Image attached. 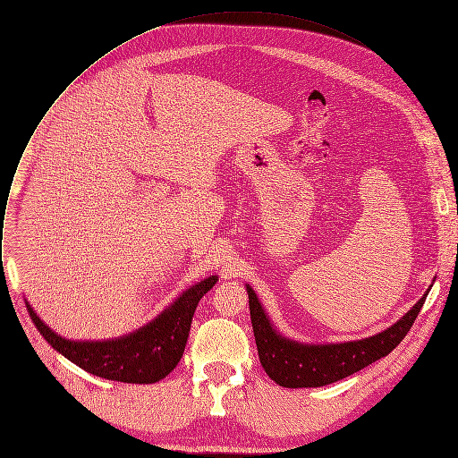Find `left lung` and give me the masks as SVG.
<instances>
[{
    "instance_id": "obj_1",
    "label": "left lung",
    "mask_w": 458,
    "mask_h": 458,
    "mask_svg": "<svg viewBox=\"0 0 458 458\" xmlns=\"http://www.w3.org/2000/svg\"><path fill=\"white\" fill-rule=\"evenodd\" d=\"M259 360L272 380L284 387H320L337 382L394 352L408 335L426 297L387 330L341 344H301L283 337L267 317L255 292L246 284Z\"/></svg>"
}]
</instances>
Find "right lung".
Wrapping results in <instances>:
<instances>
[{"label": "right lung", "instance_id": "add662e5", "mask_svg": "<svg viewBox=\"0 0 458 458\" xmlns=\"http://www.w3.org/2000/svg\"><path fill=\"white\" fill-rule=\"evenodd\" d=\"M212 276L182 292L157 318L134 334L112 341H69L59 337L25 301L32 322L45 341L85 371L117 382L152 384L165 378L181 360L190 324L201 297L214 288Z\"/></svg>", "mask_w": 458, "mask_h": 458}]
</instances>
